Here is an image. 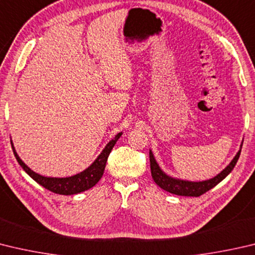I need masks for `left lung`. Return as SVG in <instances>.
<instances>
[{
  "label": "left lung",
  "mask_w": 255,
  "mask_h": 255,
  "mask_svg": "<svg viewBox=\"0 0 255 255\" xmlns=\"http://www.w3.org/2000/svg\"><path fill=\"white\" fill-rule=\"evenodd\" d=\"M243 141L241 143L240 150L238 154L235 155L232 161L226 166V167L222 170L220 174H217L215 177L207 180H202V182H191V180H184L179 178H174L170 177L167 174H165L159 165L157 164V161L154 157L152 151L149 150V160H150V170H151V176L154 182L158 185L160 188H163L164 191L169 192L175 195H180V196H201L202 194L206 193L210 191L211 188L216 186L217 184L222 182L226 176H228L231 172H232L234 166L237 165L239 157L241 154V148H242Z\"/></svg>",
  "instance_id": "1"
}]
</instances>
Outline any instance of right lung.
Listing matches in <instances>:
<instances>
[{"label": "right lung", "mask_w": 255, "mask_h": 255, "mask_svg": "<svg viewBox=\"0 0 255 255\" xmlns=\"http://www.w3.org/2000/svg\"><path fill=\"white\" fill-rule=\"evenodd\" d=\"M122 135L123 132L117 133L114 139L110 140L107 145H106L104 150L100 152V155L97 157L94 163H92L89 167L83 170V172L70 176V177H62V178L45 177V176H42L33 172V170L27 167V166L23 163L20 157H18V155L15 151V148L13 146L12 140H11V145H12V149H13V152H14V156L17 160V163L20 164L21 167L24 169V172L29 175L32 179H34L36 183L41 185V186L49 189L50 192L60 194V195H73V194L85 192L87 189L94 187L95 185L99 182L100 178L103 177L104 175L106 163H107L110 151H112L115 143L117 142V140Z\"/></svg>", "instance_id": "1"}]
</instances>
